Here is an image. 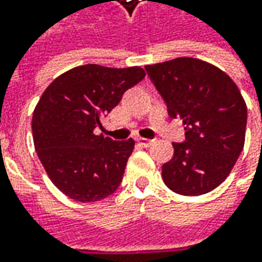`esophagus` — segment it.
<instances>
[{
  "mask_svg": "<svg viewBox=\"0 0 262 262\" xmlns=\"http://www.w3.org/2000/svg\"><path fill=\"white\" fill-rule=\"evenodd\" d=\"M137 143L143 147H150L151 146V143H153V140H147V138H141V137H138V138H137Z\"/></svg>",
  "mask_w": 262,
  "mask_h": 262,
  "instance_id": "1",
  "label": "esophagus"
}]
</instances>
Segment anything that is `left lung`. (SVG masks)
<instances>
[{"label": "left lung", "mask_w": 262, "mask_h": 262, "mask_svg": "<svg viewBox=\"0 0 262 262\" xmlns=\"http://www.w3.org/2000/svg\"><path fill=\"white\" fill-rule=\"evenodd\" d=\"M170 118L182 119L185 141L172 143L163 182L181 195H201L226 179L244 150L247 103L235 81L196 58L146 66Z\"/></svg>", "instance_id": "8db88e82"}]
</instances>
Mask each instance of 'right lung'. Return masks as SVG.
Masks as SVG:
<instances>
[{"label": "right lung", "mask_w": 262, "mask_h": 262, "mask_svg": "<svg viewBox=\"0 0 262 262\" xmlns=\"http://www.w3.org/2000/svg\"><path fill=\"white\" fill-rule=\"evenodd\" d=\"M146 73L140 67L87 64L67 71L46 87L33 112V143L54 185L71 200L95 203L122 181L134 140L96 134L100 119Z\"/></svg>", "instance_id": "obj_1"}]
</instances>
